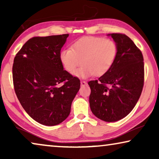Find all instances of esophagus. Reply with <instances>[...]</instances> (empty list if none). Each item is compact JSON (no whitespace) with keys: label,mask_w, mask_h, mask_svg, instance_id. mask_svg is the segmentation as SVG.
<instances>
[{"label":"esophagus","mask_w":159,"mask_h":159,"mask_svg":"<svg viewBox=\"0 0 159 159\" xmlns=\"http://www.w3.org/2000/svg\"><path fill=\"white\" fill-rule=\"evenodd\" d=\"M80 84H81L82 86H84L87 84V82L85 81H81L80 82Z\"/></svg>","instance_id":"esophagus-1"}]
</instances>
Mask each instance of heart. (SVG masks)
Wrapping results in <instances>:
<instances>
[{
	"mask_svg": "<svg viewBox=\"0 0 159 159\" xmlns=\"http://www.w3.org/2000/svg\"><path fill=\"white\" fill-rule=\"evenodd\" d=\"M117 45L112 40L102 38H84L77 40L71 48L64 49L59 54L64 69L76 76L86 78L105 75L111 68L117 56Z\"/></svg>",
	"mask_w": 159,
	"mask_h": 159,
	"instance_id": "b5f03b06",
	"label": "heart"
}]
</instances>
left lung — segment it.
<instances>
[{"label": "left lung", "instance_id": "8db88e82", "mask_svg": "<svg viewBox=\"0 0 159 159\" xmlns=\"http://www.w3.org/2000/svg\"><path fill=\"white\" fill-rule=\"evenodd\" d=\"M117 45L116 60L110 70L97 80L88 82L93 114L113 122L123 119L133 109L144 84L143 54L126 34H108Z\"/></svg>", "mask_w": 159, "mask_h": 159}]
</instances>
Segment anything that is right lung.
Masks as SVG:
<instances>
[{"label":"right lung","mask_w":159,"mask_h":159,"mask_svg":"<svg viewBox=\"0 0 159 159\" xmlns=\"http://www.w3.org/2000/svg\"><path fill=\"white\" fill-rule=\"evenodd\" d=\"M68 37H34L14 58L15 93L25 111L41 125L54 126L64 121L80 90V80L64 70L59 58Z\"/></svg>","instance_id":"1"}]
</instances>
